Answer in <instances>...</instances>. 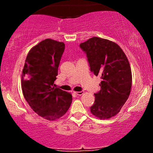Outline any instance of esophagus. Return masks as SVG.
Here are the masks:
<instances>
[{
    "label": "esophagus",
    "instance_id": "obj_1",
    "mask_svg": "<svg viewBox=\"0 0 153 153\" xmlns=\"http://www.w3.org/2000/svg\"><path fill=\"white\" fill-rule=\"evenodd\" d=\"M83 91H76V92H75V94L78 95V96H81V95L83 94Z\"/></svg>",
    "mask_w": 153,
    "mask_h": 153
}]
</instances>
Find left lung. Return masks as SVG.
<instances>
[{
	"label": "left lung",
	"instance_id": "8db88e82",
	"mask_svg": "<svg viewBox=\"0 0 153 153\" xmlns=\"http://www.w3.org/2000/svg\"><path fill=\"white\" fill-rule=\"evenodd\" d=\"M80 47L86 53L91 71L101 78L91 114L100 119L111 118L120 111L130 94L132 76L129 60L117 43L106 39L95 36Z\"/></svg>",
	"mask_w": 153,
	"mask_h": 153
}]
</instances>
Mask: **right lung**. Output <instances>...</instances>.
Wrapping results in <instances>:
<instances>
[{
    "instance_id": "add662e5",
    "label": "right lung",
    "mask_w": 153,
    "mask_h": 153,
    "mask_svg": "<svg viewBox=\"0 0 153 153\" xmlns=\"http://www.w3.org/2000/svg\"><path fill=\"white\" fill-rule=\"evenodd\" d=\"M65 44L46 39L33 47L27 54L22 75V88L34 111L49 121L65 114L72 95L54 88Z\"/></svg>"
}]
</instances>
